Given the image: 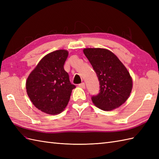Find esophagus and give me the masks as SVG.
<instances>
[{
  "instance_id": "1",
  "label": "esophagus",
  "mask_w": 159,
  "mask_h": 159,
  "mask_svg": "<svg viewBox=\"0 0 159 159\" xmlns=\"http://www.w3.org/2000/svg\"><path fill=\"white\" fill-rule=\"evenodd\" d=\"M79 86L80 87H81V88H83V89H85V83H82L79 84Z\"/></svg>"
}]
</instances>
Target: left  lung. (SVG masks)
Wrapping results in <instances>:
<instances>
[{
    "instance_id": "8db88e82",
    "label": "left lung",
    "mask_w": 159,
    "mask_h": 159,
    "mask_svg": "<svg viewBox=\"0 0 159 159\" xmlns=\"http://www.w3.org/2000/svg\"><path fill=\"white\" fill-rule=\"evenodd\" d=\"M83 52L100 81V92L92 97L93 104L107 111L122 105L133 89V79L126 67L113 52L106 48H87Z\"/></svg>"
}]
</instances>
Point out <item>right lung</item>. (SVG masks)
Masks as SVG:
<instances>
[{"label": "right lung", "mask_w": 159, "mask_h": 159, "mask_svg": "<svg viewBox=\"0 0 159 159\" xmlns=\"http://www.w3.org/2000/svg\"><path fill=\"white\" fill-rule=\"evenodd\" d=\"M68 51L61 49L47 54L30 73L26 81L29 98L37 109L57 115L66 109L75 85L64 70Z\"/></svg>", "instance_id": "add662e5"}]
</instances>
